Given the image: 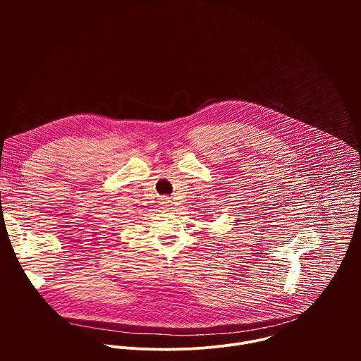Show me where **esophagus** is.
Wrapping results in <instances>:
<instances>
[{"mask_svg": "<svg viewBox=\"0 0 361 361\" xmlns=\"http://www.w3.org/2000/svg\"><path fill=\"white\" fill-rule=\"evenodd\" d=\"M170 202H171V200H170L169 197H164V198H161V204L164 205V207H169Z\"/></svg>", "mask_w": 361, "mask_h": 361, "instance_id": "1", "label": "esophagus"}]
</instances>
